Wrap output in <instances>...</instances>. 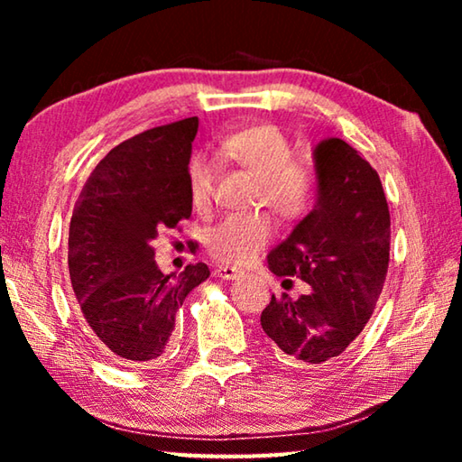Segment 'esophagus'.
<instances>
[{
    "label": "esophagus",
    "mask_w": 462,
    "mask_h": 462,
    "mask_svg": "<svg viewBox=\"0 0 462 462\" xmlns=\"http://www.w3.org/2000/svg\"><path fill=\"white\" fill-rule=\"evenodd\" d=\"M214 273H216L217 277H222V279H236V277H240V275H242V271H240V269H236V267H228V264H220V267H217Z\"/></svg>",
    "instance_id": "obj_1"
}]
</instances>
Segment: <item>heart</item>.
<instances>
[{"mask_svg": "<svg viewBox=\"0 0 462 462\" xmlns=\"http://www.w3.org/2000/svg\"><path fill=\"white\" fill-rule=\"evenodd\" d=\"M217 154L259 179V199L275 209L283 220H300L308 214L318 191L316 169L293 159V144L273 124H254L226 134L217 143ZM216 171L206 156H193L187 165V187L191 206L206 212L212 203ZM275 226L267 214L226 217L209 232L208 248L216 261L226 264L253 263L269 245Z\"/></svg>", "mask_w": 462, "mask_h": 462, "instance_id": "heart-1", "label": "heart"}]
</instances>
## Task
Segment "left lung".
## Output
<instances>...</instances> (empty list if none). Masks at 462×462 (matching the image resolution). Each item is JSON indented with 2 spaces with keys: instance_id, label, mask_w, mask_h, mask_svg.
I'll list each match as a JSON object with an SVG mask.
<instances>
[{
  "instance_id": "left-lung-1",
  "label": "left lung",
  "mask_w": 462,
  "mask_h": 462,
  "mask_svg": "<svg viewBox=\"0 0 462 462\" xmlns=\"http://www.w3.org/2000/svg\"><path fill=\"white\" fill-rule=\"evenodd\" d=\"M318 201L267 256L271 273L310 291L271 297L261 326L287 361L322 365L350 346L377 303L389 267L391 217L381 179L340 138L314 151Z\"/></svg>"
}]
</instances>
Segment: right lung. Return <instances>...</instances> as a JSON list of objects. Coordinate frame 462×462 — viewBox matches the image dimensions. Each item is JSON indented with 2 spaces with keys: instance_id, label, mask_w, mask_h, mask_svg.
I'll return each instance as SVG.
<instances>
[{
  "instance_id": "add662e5",
  "label": "right lung",
  "mask_w": 462,
  "mask_h": 462,
  "mask_svg": "<svg viewBox=\"0 0 462 462\" xmlns=\"http://www.w3.org/2000/svg\"><path fill=\"white\" fill-rule=\"evenodd\" d=\"M198 118L151 128L93 169L69 226V275L83 319L107 355L146 365L162 356L185 297L208 264L165 275L154 263L161 230L189 220L187 165ZM195 250V245H193Z\"/></svg>"
}]
</instances>
